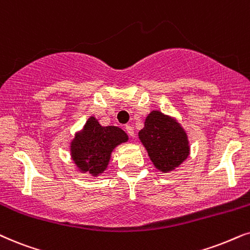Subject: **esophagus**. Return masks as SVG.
I'll list each match as a JSON object with an SVG mask.
<instances>
[{
  "mask_svg": "<svg viewBox=\"0 0 250 250\" xmlns=\"http://www.w3.org/2000/svg\"><path fill=\"white\" fill-rule=\"evenodd\" d=\"M125 129H126V133H127L129 137L134 138V129H133L132 126L127 125V126H126V127H125Z\"/></svg>",
  "mask_w": 250,
  "mask_h": 250,
  "instance_id": "1",
  "label": "esophagus"
}]
</instances>
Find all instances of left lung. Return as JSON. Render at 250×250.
Masks as SVG:
<instances>
[{
	"mask_svg": "<svg viewBox=\"0 0 250 250\" xmlns=\"http://www.w3.org/2000/svg\"><path fill=\"white\" fill-rule=\"evenodd\" d=\"M139 139L157 170L167 173L179 167L189 155L186 132L176 119L154 110L147 116Z\"/></svg>",
	"mask_w": 250,
	"mask_h": 250,
	"instance_id": "1",
	"label": "left lung"
}]
</instances>
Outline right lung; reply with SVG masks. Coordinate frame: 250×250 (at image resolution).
Instances as JSON below:
<instances>
[{
    "instance_id": "right-lung-1",
    "label": "right lung",
    "mask_w": 250,
    "mask_h": 250,
    "mask_svg": "<svg viewBox=\"0 0 250 250\" xmlns=\"http://www.w3.org/2000/svg\"><path fill=\"white\" fill-rule=\"evenodd\" d=\"M128 140L127 134L117 126H102L89 117L71 142V157L80 172L97 177L108 167L112 150Z\"/></svg>"
}]
</instances>
